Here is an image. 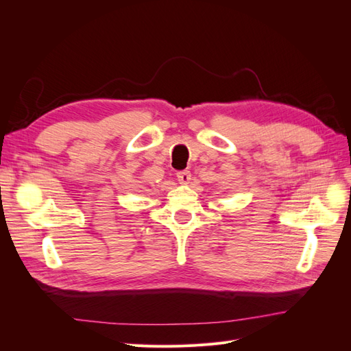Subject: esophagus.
Returning a JSON list of instances; mask_svg holds the SVG:
<instances>
[{
	"label": "esophagus",
	"instance_id": "obj_1",
	"mask_svg": "<svg viewBox=\"0 0 351 351\" xmlns=\"http://www.w3.org/2000/svg\"><path fill=\"white\" fill-rule=\"evenodd\" d=\"M177 178L182 184H187L190 182V178H192V173H190L189 169H184V171H178Z\"/></svg>",
	"mask_w": 351,
	"mask_h": 351
}]
</instances>
